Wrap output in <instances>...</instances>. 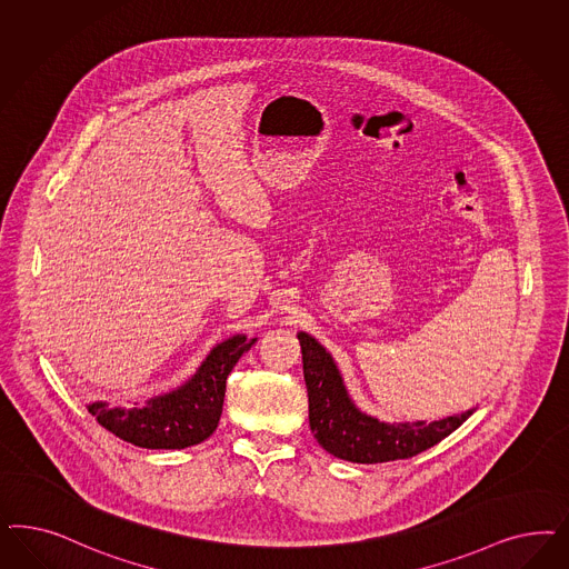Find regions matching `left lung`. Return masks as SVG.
<instances>
[{
    "instance_id": "obj_1",
    "label": "left lung",
    "mask_w": 569,
    "mask_h": 569,
    "mask_svg": "<svg viewBox=\"0 0 569 569\" xmlns=\"http://www.w3.org/2000/svg\"><path fill=\"white\" fill-rule=\"evenodd\" d=\"M297 339L303 353L313 438L337 459L375 465L417 457L457 431L476 412V408H469L438 421H379L351 402L329 351L303 330L297 332Z\"/></svg>"
}]
</instances>
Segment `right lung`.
<instances>
[{
  "label": "right lung",
  "mask_w": 569,
  "mask_h": 569,
  "mask_svg": "<svg viewBox=\"0 0 569 569\" xmlns=\"http://www.w3.org/2000/svg\"><path fill=\"white\" fill-rule=\"evenodd\" d=\"M257 339L234 335L207 353L197 372L176 389L148 398L147 402L112 403L98 400L88 410L117 438L150 450H182L207 440L223 408L226 379L240 356Z\"/></svg>",
  "instance_id": "1"
}]
</instances>
